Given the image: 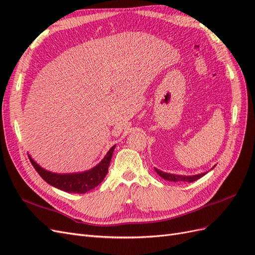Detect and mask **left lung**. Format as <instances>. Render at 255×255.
Returning a JSON list of instances; mask_svg holds the SVG:
<instances>
[{
  "label": "left lung",
  "mask_w": 255,
  "mask_h": 255,
  "mask_svg": "<svg viewBox=\"0 0 255 255\" xmlns=\"http://www.w3.org/2000/svg\"><path fill=\"white\" fill-rule=\"evenodd\" d=\"M155 171L163 177L165 180L171 181V182H195L197 180H199L200 177H202L204 174L206 173H201V174H197V175H192V176H186V175H176V174H170V173H166L158 170V169L155 168Z\"/></svg>",
  "instance_id": "obj_1"
}]
</instances>
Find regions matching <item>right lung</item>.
<instances>
[{
  "label": "right lung",
  "instance_id": "obj_1",
  "mask_svg": "<svg viewBox=\"0 0 255 255\" xmlns=\"http://www.w3.org/2000/svg\"><path fill=\"white\" fill-rule=\"evenodd\" d=\"M115 146H112L111 150L107 152L105 157L101 163L88 171L81 173H69V174H57L44 170L39 165L29 157L30 163L34 166L35 170L38 172L42 179L52 186L56 187L66 192H73V194H85L91 189L97 187L99 184L104 180L105 175L109 172V166L115 150Z\"/></svg>",
  "mask_w": 255,
  "mask_h": 255
}]
</instances>
